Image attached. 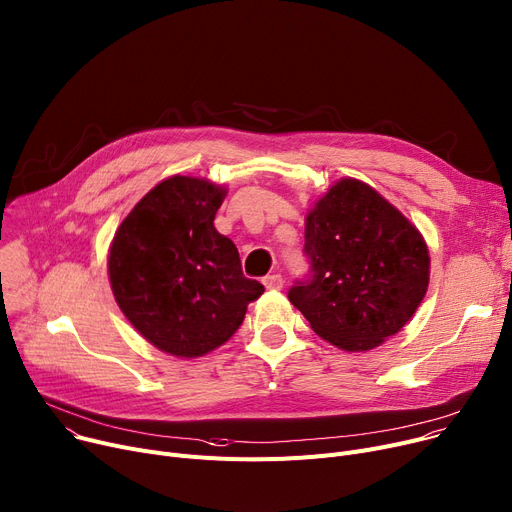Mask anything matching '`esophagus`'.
I'll return each instance as SVG.
<instances>
[{
    "label": "esophagus",
    "instance_id": "1",
    "mask_svg": "<svg viewBox=\"0 0 512 512\" xmlns=\"http://www.w3.org/2000/svg\"><path fill=\"white\" fill-rule=\"evenodd\" d=\"M263 286L267 290H280L284 286V278L280 274H269L263 278Z\"/></svg>",
    "mask_w": 512,
    "mask_h": 512
}]
</instances>
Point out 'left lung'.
I'll use <instances>...</instances> for the list:
<instances>
[{"mask_svg": "<svg viewBox=\"0 0 512 512\" xmlns=\"http://www.w3.org/2000/svg\"><path fill=\"white\" fill-rule=\"evenodd\" d=\"M309 278L288 298L313 331L346 352L381 346L410 321L430 280L420 230L356 179L337 181L306 214Z\"/></svg>", "mask_w": 512, "mask_h": 512, "instance_id": "left-lung-1", "label": "left lung"}]
</instances>
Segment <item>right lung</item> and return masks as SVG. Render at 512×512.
Instances as JSON below:
<instances>
[{"label": "right lung", "mask_w": 512, "mask_h": 512, "mask_svg": "<svg viewBox=\"0 0 512 512\" xmlns=\"http://www.w3.org/2000/svg\"><path fill=\"white\" fill-rule=\"evenodd\" d=\"M226 189L175 175L148 191L115 232L109 280L129 323L177 358L216 350L263 294L214 226Z\"/></svg>", "instance_id": "obj_1"}]
</instances>
